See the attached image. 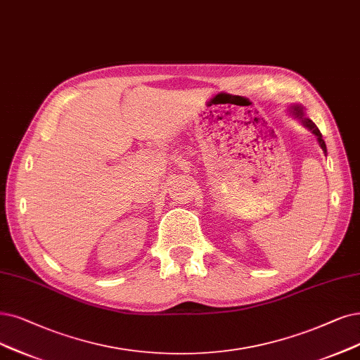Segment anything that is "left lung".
Instances as JSON below:
<instances>
[{
	"instance_id": "8db88e82",
	"label": "left lung",
	"mask_w": 360,
	"mask_h": 360,
	"mask_svg": "<svg viewBox=\"0 0 360 360\" xmlns=\"http://www.w3.org/2000/svg\"><path fill=\"white\" fill-rule=\"evenodd\" d=\"M291 112H292V115H294L295 118L301 120V122H303V125L307 127L309 130H310L316 137H318L319 146L322 148L323 153L326 155V145H325V140L322 139V134H321V131H319V128L316 127V124H314L311 120H309L307 117H304V109H303V106H301V105H294V106H291Z\"/></svg>"
}]
</instances>
